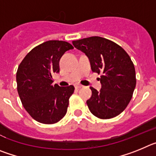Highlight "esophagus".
Returning <instances> with one entry per match:
<instances>
[{"label":"esophagus","mask_w":156,"mask_h":156,"mask_svg":"<svg viewBox=\"0 0 156 156\" xmlns=\"http://www.w3.org/2000/svg\"><path fill=\"white\" fill-rule=\"evenodd\" d=\"M83 85H81V84H76L75 85V87L76 88V89H79V88H81V87H83Z\"/></svg>","instance_id":"obj_1"}]
</instances>
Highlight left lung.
Here are the masks:
<instances>
[{"label": "left lung", "mask_w": 156, "mask_h": 156, "mask_svg": "<svg viewBox=\"0 0 156 156\" xmlns=\"http://www.w3.org/2000/svg\"><path fill=\"white\" fill-rule=\"evenodd\" d=\"M73 44L87 56L92 71L101 74L100 91L90 87L92 94L87 104L90 112L103 119L119 115L136 87L134 65L129 55L113 41L100 37L74 41Z\"/></svg>", "instance_id": "obj_1"}]
</instances>
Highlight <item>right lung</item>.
Listing matches in <instances>:
<instances>
[{
  "instance_id": "obj_1",
  "label": "right lung",
  "mask_w": 156,
  "mask_h": 156,
  "mask_svg": "<svg viewBox=\"0 0 156 156\" xmlns=\"http://www.w3.org/2000/svg\"><path fill=\"white\" fill-rule=\"evenodd\" d=\"M73 49L69 43L48 41L33 48L16 73L17 90L23 107L33 119L44 124L61 120L67 112L74 87L53 86L54 73H59V61L66 51Z\"/></svg>"
}]
</instances>
